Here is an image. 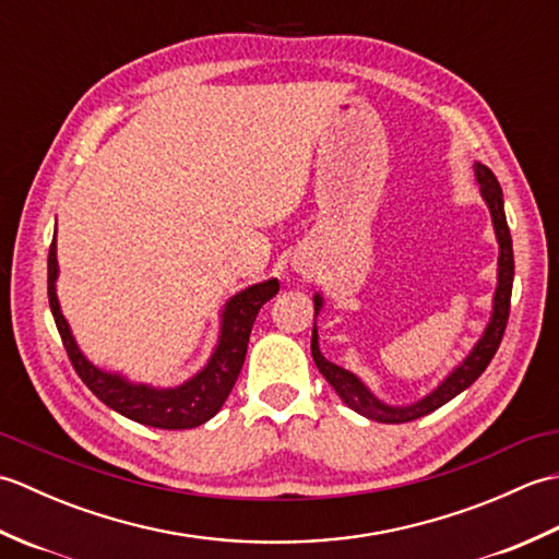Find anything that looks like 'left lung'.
Instances as JSON below:
<instances>
[{
	"instance_id": "1",
	"label": "left lung",
	"mask_w": 559,
	"mask_h": 559,
	"mask_svg": "<svg viewBox=\"0 0 559 559\" xmlns=\"http://www.w3.org/2000/svg\"><path fill=\"white\" fill-rule=\"evenodd\" d=\"M476 177L480 182V192L483 199L488 201L490 213H492V223H495V233H497V242H500V269H497V293H495V307H492V319L488 329H485L483 338L478 341V346L473 348V353L463 360L454 372H451L442 384H439L430 396H425L423 401L413 403V406L406 408H391L384 406L382 401H377L367 386L360 382L358 377L350 374L343 367L329 362L322 350H319V341H317V326L312 329V358L319 367V372L326 377V382L336 389V394L343 399L346 406H350L355 413L365 415V418L377 420V423H408L415 418H423V415L437 411L439 406H444L447 401L459 396L463 389H468L476 379L485 372V367L490 365L495 358L497 348H500L504 329H507V319H509V307H512V286H514V249H512V235H509V225L504 216V201H502V187L497 182V177L488 165L476 163ZM322 307V298H314V310L319 312Z\"/></svg>"
}]
</instances>
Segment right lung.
I'll list each match as a JSON object with an SVG mask.
<instances>
[{
    "label": "right lung",
    "mask_w": 559,
    "mask_h": 559,
    "mask_svg": "<svg viewBox=\"0 0 559 559\" xmlns=\"http://www.w3.org/2000/svg\"><path fill=\"white\" fill-rule=\"evenodd\" d=\"M55 281L57 252L52 240L50 254H47V298H50V310L57 331L62 336L64 350L71 365H74L76 374L105 406H110L129 420H136L148 427H160V430H189V427L211 420L221 411L237 382V374L242 370L249 334H252L261 305L278 293L276 278L257 283V286L237 293L225 305L221 341L204 370L177 389H151L144 384H129L127 379L103 372L96 365H91L83 358L62 312H59Z\"/></svg>",
    "instance_id": "1"
}]
</instances>
